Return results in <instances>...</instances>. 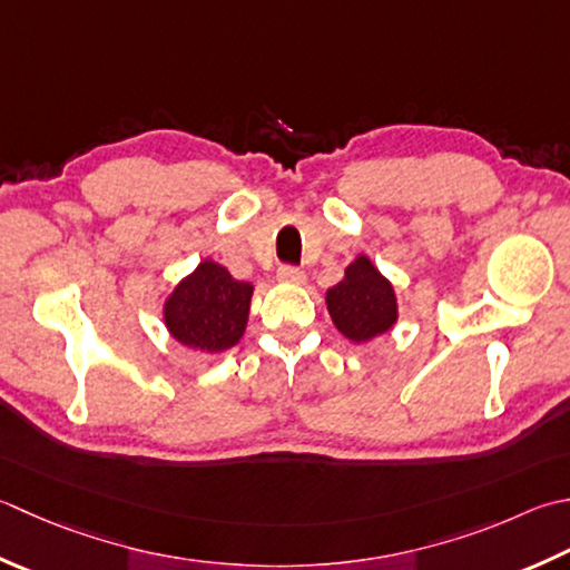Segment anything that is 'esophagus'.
<instances>
[{"label":"esophagus","instance_id":"34e87169","mask_svg":"<svg viewBox=\"0 0 570 570\" xmlns=\"http://www.w3.org/2000/svg\"><path fill=\"white\" fill-rule=\"evenodd\" d=\"M278 282H284V284H304V272L298 269V266H282V269H278Z\"/></svg>","mask_w":570,"mask_h":570}]
</instances>
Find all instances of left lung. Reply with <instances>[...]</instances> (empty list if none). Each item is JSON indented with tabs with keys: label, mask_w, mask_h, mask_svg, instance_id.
Returning a JSON list of instances; mask_svg holds the SVG:
<instances>
[{
	"label": "left lung",
	"mask_w": 570,
	"mask_h": 570,
	"mask_svg": "<svg viewBox=\"0 0 570 570\" xmlns=\"http://www.w3.org/2000/svg\"><path fill=\"white\" fill-rule=\"evenodd\" d=\"M328 314L353 343H367L397 321L395 288L365 254L355 256L341 282L326 292Z\"/></svg>",
	"instance_id": "left-lung-1"
}]
</instances>
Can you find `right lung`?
<instances>
[{"mask_svg": "<svg viewBox=\"0 0 570 570\" xmlns=\"http://www.w3.org/2000/svg\"><path fill=\"white\" fill-rule=\"evenodd\" d=\"M252 294L249 282H237L225 266L205 259L167 296L165 326L187 348L222 353L244 336Z\"/></svg>", "mask_w": 570, "mask_h": 570, "instance_id": "obj_1", "label": "right lung"}]
</instances>
